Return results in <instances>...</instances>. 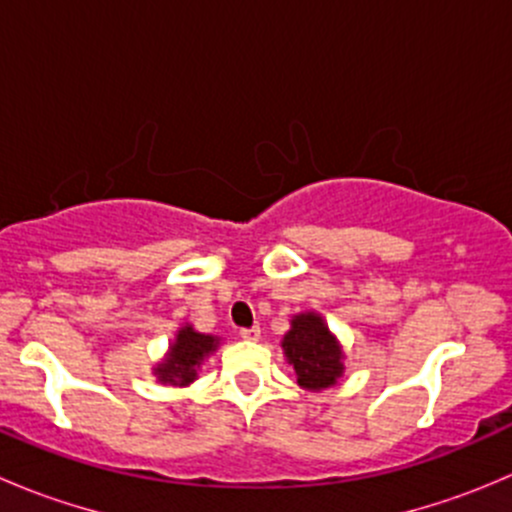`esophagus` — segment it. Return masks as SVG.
<instances>
[{
    "instance_id": "esophagus-1",
    "label": "esophagus",
    "mask_w": 512,
    "mask_h": 512,
    "mask_svg": "<svg viewBox=\"0 0 512 512\" xmlns=\"http://www.w3.org/2000/svg\"><path fill=\"white\" fill-rule=\"evenodd\" d=\"M260 334H262L260 327L240 329V339H245V342H257V339H260Z\"/></svg>"
}]
</instances>
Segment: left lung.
Returning a JSON list of instances; mask_svg holds the SVG:
<instances>
[{"label":"left lung","instance_id":"8db88e82","mask_svg":"<svg viewBox=\"0 0 512 512\" xmlns=\"http://www.w3.org/2000/svg\"><path fill=\"white\" fill-rule=\"evenodd\" d=\"M282 347L297 374L299 386L304 389H329L342 376V349L317 314L309 312L294 317Z\"/></svg>","mask_w":512,"mask_h":512}]
</instances>
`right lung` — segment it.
Here are the masks:
<instances>
[{
	"mask_svg": "<svg viewBox=\"0 0 512 512\" xmlns=\"http://www.w3.org/2000/svg\"><path fill=\"white\" fill-rule=\"evenodd\" d=\"M215 347H218V339L215 337L195 332L193 327L180 329L178 339H175L173 347H170L168 359H165L163 364H158V379L175 386L190 384V381L195 379V369L200 366V361H203L210 352H215Z\"/></svg>",
	"mask_w": 512,
	"mask_h": 512,
	"instance_id": "obj_1",
	"label": "right lung"
}]
</instances>
